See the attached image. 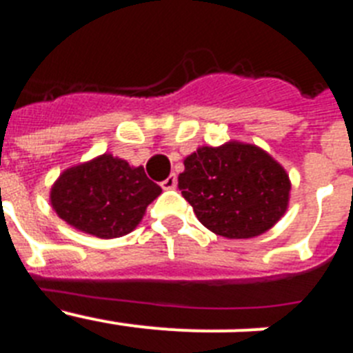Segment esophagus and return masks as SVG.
<instances>
[{"label":"esophagus","mask_w":353,"mask_h":353,"mask_svg":"<svg viewBox=\"0 0 353 353\" xmlns=\"http://www.w3.org/2000/svg\"><path fill=\"white\" fill-rule=\"evenodd\" d=\"M161 185H162V189H164V191H170V189H174V187H176V176H174V174H170V176H168V179L164 180V182H162Z\"/></svg>","instance_id":"34e87169"}]
</instances>
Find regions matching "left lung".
Instances as JSON below:
<instances>
[{
    "mask_svg": "<svg viewBox=\"0 0 353 353\" xmlns=\"http://www.w3.org/2000/svg\"><path fill=\"white\" fill-rule=\"evenodd\" d=\"M179 187L199 223L224 239H252L285 215L292 182L263 148L228 141L183 159Z\"/></svg>",
    "mask_w": 353,
    "mask_h": 353,
    "instance_id": "8db88e82",
    "label": "left lung"
}]
</instances>
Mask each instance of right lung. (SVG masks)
Wrapping results in <instances>:
<instances>
[{"instance_id":"1","label":"right lung","mask_w":353,"mask_h":353,"mask_svg":"<svg viewBox=\"0 0 353 353\" xmlns=\"http://www.w3.org/2000/svg\"><path fill=\"white\" fill-rule=\"evenodd\" d=\"M162 192L143 166L113 154L67 168L49 192L60 219L86 235L118 239L141 223L148 207Z\"/></svg>"}]
</instances>
